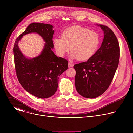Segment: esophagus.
Masks as SVG:
<instances>
[{
    "label": "esophagus",
    "instance_id": "esophagus-1",
    "mask_svg": "<svg viewBox=\"0 0 133 133\" xmlns=\"http://www.w3.org/2000/svg\"><path fill=\"white\" fill-rule=\"evenodd\" d=\"M73 66H74V65L72 64V63H68V67H73Z\"/></svg>",
    "mask_w": 133,
    "mask_h": 133
}]
</instances>
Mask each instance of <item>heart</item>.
I'll return each instance as SVG.
<instances>
[{
    "mask_svg": "<svg viewBox=\"0 0 133 133\" xmlns=\"http://www.w3.org/2000/svg\"><path fill=\"white\" fill-rule=\"evenodd\" d=\"M54 46L57 54L62 57L70 50L71 57L80 61L89 59L96 52L99 44L98 34L78 26L69 27L62 34V38H55Z\"/></svg>",
    "mask_w": 133,
    "mask_h": 133,
    "instance_id": "b5f03b06",
    "label": "heart"
}]
</instances>
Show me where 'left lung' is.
Listing matches in <instances>:
<instances>
[{"instance_id": "8db88e82", "label": "left lung", "mask_w": 133, "mask_h": 133, "mask_svg": "<svg viewBox=\"0 0 133 133\" xmlns=\"http://www.w3.org/2000/svg\"><path fill=\"white\" fill-rule=\"evenodd\" d=\"M98 26L104 33L101 47L87 61L74 66L76 88L81 95L88 98L97 97L107 89L120 57L119 45L114 33L106 26Z\"/></svg>"}]
</instances>
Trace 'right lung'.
Wrapping results in <instances>:
<instances>
[{
    "label": "right lung",
    "instance_id": "obj_1",
    "mask_svg": "<svg viewBox=\"0 0 133 133\" xmlns=\"http://www.w3.org/2000/svg\"><path fill=\"white\" fill-rule=\"evenodd\" d=\"M50 24L34 23L30 24L16 39L13 48L17 77L23 87L32 95L40 98L52 96L57 89L60 75L68 68V61L56 56L52 37L54 31ZM36 32L46 42L41 54L32 59L26 58L18 47L24 35Z\"/></svg>",
    "mask_w": 133,
    "mask_h": 133
}]
</instances>
